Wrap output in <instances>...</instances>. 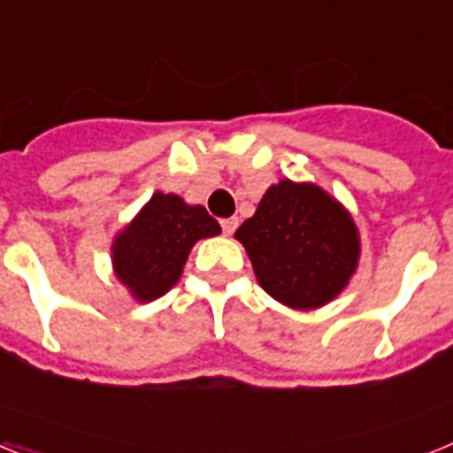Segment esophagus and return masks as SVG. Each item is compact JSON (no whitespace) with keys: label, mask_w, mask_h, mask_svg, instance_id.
<instances>
[{"label":"esophagus","mask_w":453,"mask_h":453,"mask_svg":"<svg viewBox=\"0 0 453 453\" xmlns=\"http://www.w3.org/2000/svg\"><path fill=\"white\" fill-rule=\"evenodd\" d=\"M219 224H222L224 234L231 235L235 231V226H238V219H235V218H226V219H222V222H219Z\"/></svg>","instance_id":"34e87169"}]
</instances>
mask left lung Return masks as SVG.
I'll return each instance as SVG.
<instances>
[{"mask_svg":"<svg viewBox=\"0 0 453 453\" xmlns=\"http://www.w3.org/2000/svg\"><path fill=\"white\" fill-rule=\"evenodd\" d=\"M235 238L263 290L297 311L338 297L361 256L358 229L342 203L315 183L290 179L267 188Z\"/></svg>","mask_w":453,"mask_h":453,"instance_id":"1","label":"left lung"}]
</instances>
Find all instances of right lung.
I'll return each mask as SVG.
<instances>
[{
	"instance_id": "right-lung-1",
	"label": "right lung",
	"mask_w": 453,
	"mask_h": 453,
	"mask_svg": "<svg viewBox=\"0 0 453 453\" xmlns=\"http://www.w3.org/2000/svg\"><path fill=\"white\" fill-rule=\"evenodd\" d=\"M219 231L218 219L203 206H188L179 195L154 192L113 240L115 276L138 302H154L179 281L192 245Z\"/></svg>"
}]
</instances>
